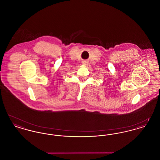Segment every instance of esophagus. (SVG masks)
Instances as JSON below:
<instances>
[{"label": "esophagus", "mask_w": 160, "mask_h": 160, "mask_svg": "<svg viewBox=\"0 0 160 160\" xmlns=\"http://www.w3.org/2000/svg\"><path fill=\"white\" fill-rule=\"evenodd\" d=\"M84 65H87V64H86V63H84Z\"/></svg>", "instance_id": "34e87169"}]
</instances>
